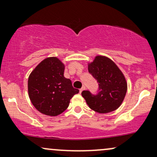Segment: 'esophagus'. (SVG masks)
Listing matches in <instances>:
<instances>
[{
    "instance_id": "esophagus-1",
    "label": "esophagus",
    "mask_w": 157,
    "mask_h": 157,
    "mask_svg": "<svg viewBox=\"0 0 157 157\" xmlns=\"http://www.w3.org/2000/svg\"><path fill=\"white\" fill-rule=\"evenodd\" d=\"M85 89H86V87H85V86H82V87L80 89V93H82Z\"/></svg>"
}]
</instances>
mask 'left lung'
<instances>
[{
	"instance_id": "obj_1",
	"label": "left lung",
	"mask_w": 157,
	"mask_h": 157,
	"mask_svg": "<svg viewBox=\"0 0 157 157\" xmlns=\"http://www.w3.org/2000/svg\"><path fill=\"white\" fill-rule=\"evenodd\" d=\"M88 70L99 83L97 95H92L89 91L82 92L89 107L100 113L117 109L123 102L128 89L125 75L117 65L106 56L97 55L92 62L88 63Z\"/></svg>"
}]
</instances>
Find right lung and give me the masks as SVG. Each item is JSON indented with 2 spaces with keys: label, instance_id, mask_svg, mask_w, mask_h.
<instances>
[{
  "label": "right lung",
  "instance_id": "1",
  "mask_svg": "<svg viewBox=\"0 0 157 157\" xmlns=\"http://www.w3.org/2000/svg\"><path fill=\"white\" fill-rule=\"evenodd\" d=\"M65 65L56 57L41 61L30 73L28 93L32 105L40 113L51 117L62 113L79 90L64 77Z\"/></svg>",
  "mask_w": 157,
  "mask_h": 157
}]
</instances>
